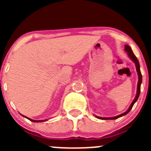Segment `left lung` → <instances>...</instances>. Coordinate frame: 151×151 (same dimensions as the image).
I'll use <instances>...</instances> for the list:
<instances>
[{
	"mask_svg": "<svg viewBox=\"0 0 151 151\" xmlns=\"http://www.w3.org/2000/svg\"><path fill=\"white\" fill-rule=\"evenodd\" d=\"M125 51L127 52L128 56H129V58H130V59L134 63V64H135V66H136V70H137V73H138V87H137V93H136L135 97H134V101H132V103L131 104L130 106H129V108L127 110V111H125V113H122V114H120V115H118V116H114V117H99V116H95L97 119H116L119 118V117L123 116L126 115V114H127L128 113H129V111L132 110V108L133 105L134 104V103H135L136 101H138V97H139L140 92H141V82H142V75H141V70H140L139 62H138V60L137 59V57H136L135 56H134V54H133V51H132V48L130 47V46H129V45H125Z\"/></svg>",
	"mask_w": 151,
	"mask_h": 151,
	"instance_id": "8db88e82",
	"label": "left lung"
}]
</instances>
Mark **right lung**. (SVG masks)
I'll return each instance as SVG.
<instances>
[{
	"instance_id": "right-lung-1",
	"label": "right lung",
	"mask_w": 151,
	"mask_h": 151,
	"mask_svg": "<svg viewBox=\"0 0 151 151\" xmlns=\"http://www.w3.org/2000/svg\"><path fill=\"white\" fill-rule=\"evenodd\" d=\"M24 116V117H26V119H29V120L30 121H32V122H45V121H47V119H45V120H33V119H30V118H28V117H26V116Z\"/></svg>"
}]
</instances>
